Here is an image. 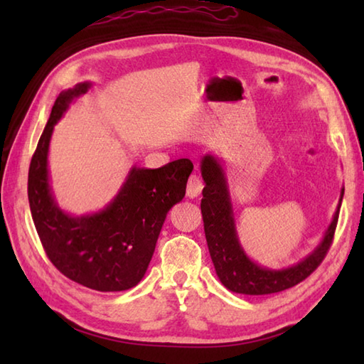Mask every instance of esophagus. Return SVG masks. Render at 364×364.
Masks as SVG:
<instances>
[{
	"mask_svg": "<svg viewBox=\"0 0 364 364\" xmlns=\"http://www.w3.org/2000/svg\"><path fill=\"white\" fill-rule=\"evenodd\" d=\"M203 189V183L197 175H192L188 181V189H186V196L189 198H197L200 194H202Z\"/></svg>",
	"mask_w": 364,
	"mask_h": 364,
	"instance_id": "34e87169",
	"label": "esophagus"
}]
</instances>
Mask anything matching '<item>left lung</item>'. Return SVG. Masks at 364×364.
<instances>
[{"mask_svg":"<svg viewBox=\"0 0 364 364\" xmlns=\"http://www.w3.org/2000/svg\"><path fill=\"white\" fill-rule=\"evenodd\" d=\"M200 172L205 181L200 208H202L208 249L215 274L227 289L245 296H266V294L280 292L305 280L321 264L335 235L344 188L341 189L333 219L314 250L294 262L292 266L272 269L253 261L239 241L223 161L215 154L208 153L200 161Z\"/></svg>","mask_w":364,"mask_h":364,"instance_id":"left-lung-1","label":"left lung"}]
</instances>
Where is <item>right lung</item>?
Returning a JSON list of instances; mask_svg holds the SVG:
<instances>
[{"instance_id": "right-lung-1", "label": "right lung", "mask_w": 364, "mask_h": 364, "mask_svg": "<svg viewBox=\"0 0 364 364\" xmlns=\"http://www.w3.org/2000/svg\"><path fill=\"white\" fill-rule=\"evenodd\" d=\"M90 87V81L75 84L54 103L31 159L29 208L46 255L65 277L100 292L127 291L144 278L167 213L186 194L194 166L189 159L159 168L133 166L102 210L81 215L63 210L51 188V136L70 105Z\"/></svg>"}]
</instances>
